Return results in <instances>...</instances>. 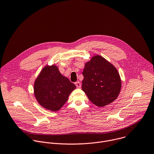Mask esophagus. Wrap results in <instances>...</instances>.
Instances as JSON below:
<instances>
[{"label": "esophagus", "instance_id": "esophagus-1", "mask_svg": "<svg viewBox=\"0 0 154 154\" xmlns=\"http://www.w3.org/2000/svg\"><path fill=\"white\" fill-rule=\"evenodd\" d=\"M75 85H76V86H77V88H80V87H81V83H80V82H75Z\"/></svg>", "mask_w": 154, "mask_h": 154}]
</instances>
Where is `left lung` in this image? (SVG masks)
<instances>
[{"instance_id": "obj_1", "label": "left lung", "mask_w": 154, "mask_h": 154, "mask_svg": "<svg viewBox=\"0 0 154 154\" xmlns=\"http://www.w3.org/2000/svg\"><path fill=\"white\" fill-rule=\"evenodd\" d=\"M82 90L93 104L103 107L119 96L122 86L120 75L111 63L100 56L92 57L83 71Z\"/></svg>"}]
</instances>
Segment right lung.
Here are the masks:
<instances>
[{"instance_id": "1", "label": "right lung", "mask_w": 154, "mask_h": 154, "mask_svg": "<svg viewBox=\"0 0 154 154\" xmlns=\"http://www.w3.org/2000/svg\"><path fill=\"white\" fill-rule=\"evenodd\" d=\"M75 85L62 75L56 65L44 67L34 85V93L38 103L44 108L57 111L67 101Z\"/></svg>"}]
</instances>
